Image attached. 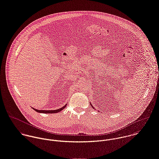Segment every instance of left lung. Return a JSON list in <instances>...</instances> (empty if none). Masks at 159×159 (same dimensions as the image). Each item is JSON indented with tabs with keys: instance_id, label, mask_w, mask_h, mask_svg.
<instances>
[{
	"instance_id": "left-lung-1",
	"label": "left lung",
	"mask_w": 159,
	"mask_h": 159,
	"mask_svg": "<svg viewBox=\"0 0 159 159\" xmlns=\"http://www.w3.org/2000/svg\"><path fill=\"white\" fill-rule=\"evenodd\" d=\"M90 105H91V107H93V106H92V104H91V103H90ZM93 109H95V108H93Z\"/></svg>"
}]
</instances>
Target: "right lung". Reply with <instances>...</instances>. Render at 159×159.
<instances>
[{"instance_id": "right-lung-1", "label": "right lung", "mask_w": 159, "mask_h": 159, "mask_svg": "<svg viewBox=\"0 0 159 159\" xmlns=\"http://www.w3.org/2000/svg\"><path fill=\"white\" fill-rule=\"evenodd\" d=\"M66 105H67V104L66 105H64V106H63L62 108H60V109H57V110H50V111H47V110H37V109H34V108H32L35 111H36V112H39V113H44V114H54V113H57V112H61V111H62L66 107Z\"/></svg>"}]
</instances>
